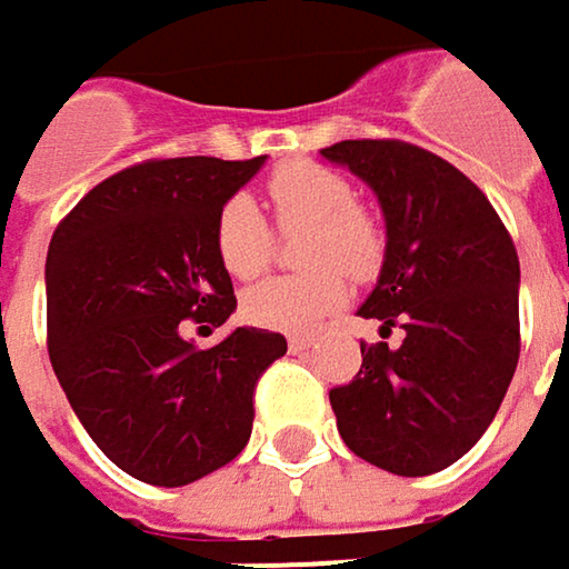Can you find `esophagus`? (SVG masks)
I'll return each mask as SVG.
<instances>
[{
  "label": "esophagus",
  "instance_id": "esophagus-1",
  "mask_svg": "<svg viewBox=\"0 0 569 569\" xmlns=\"http://www.w3.org/2000/svg\"><path fill=\"white\" fill-rule=\"evenodd\" d=\"M309 345H312V338L309 336H289V351H296V355L306 351Z\"/></svg>",
  "mask_w": 569,
  "mask_h": 569
}]
</instances>
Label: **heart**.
Here are the masks:
<instances>
[{"instance_id":"heart-1","label":"heart","mask_w":569,"mask_h":569,"mask_svg":"<svg viewBox=\"0 0 569 569\" xmlns=\"http://www.w3.org/2000/svg\"><path fill=\"white\" fill-rule=\"evenodd\" d=\"M267 194L280 231H306L299 260L316 267L296 277H277L243 292V316L260 329L306 332L348 296V277L365 280L381 267L385 233L355 204V188L345 176L319 162H286L270 179ZM214 253L237 280H253L273 257V228L263 211L233 194L214 218Z\"/></svg>"}]
</instances>
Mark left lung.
I'll return each mask as SVG.
<instances>
[{
  "instance_id": "8db88e82",
  "label": "left lung",
  "mask_w": 569,
  "mask_h": 569,
  "mask_svg": "<svg viewBox=\"0 0 569 569\" xmlns=\"http://www.w3.org/2000/svg\"><path fill=\"white\" fill-rule=\"evenodd\" d=\"M322 156L385 211V267L358 316L381 338L403 329L397 348L361 345L355 381L329 390L338 433L378 469L433 476L482 439L515 378L518 250L479 184L420 146L345 139Z\"/></svg>"
}]
</instances>
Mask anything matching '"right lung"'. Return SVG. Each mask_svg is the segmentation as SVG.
Listing matches in <instances>:
<instances>
[{
    "label": "right lung",
    "instance_id": "add662e5",
    "mask_svg": "<svg viewBox=\"0 0 569 569\" xmlns=\"http://www.w3.org/2000/svg\"><path fill=\"white\" fill-rule=\"evenodd\" d=\"M267 156L149 159L90 188L48 247V355L90 439L132 479L179 489L228 466L253 388L286 338L233 329L198 348L181 326L237 309L214 218Z\"/></svg>",
    "mask_w": 569,
    "mask_h": 569
}]
</instances>
